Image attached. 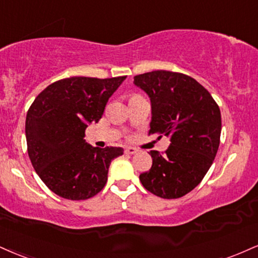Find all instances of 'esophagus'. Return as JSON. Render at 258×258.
<instances>
[{
    "instance_id": "obj_1",
    "label": "esophagus",
    "mask_w": 258,
    "mask_h": 258,
    "mask_svg": "<svg viewBox=\"0 0 258 258\" xmlns=\"http://www.w3.org/2000/svg\"><path fill=\"white\" fill-rule=\"evenodd\" d=\"M138 150L136 148H132V147H127L125 148V154H128V155H133V154H137Z\"/></svg>"
}]
</instances>
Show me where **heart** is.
<instances>
[{"label": "heart", "mask_w": 258, "mask_h": 258, "mask_svg": "<svg viewBox=\"0 0 258 258\" xmlns=\"http://www.w3.org/2000/svg\"><path fill=\"white\" fill-rule=\"evenodd\" d=\"M136 96H137V95H136ZM133 97H135V96H133Z\"/></svg>", "instance_id": "1"}]
</instances>
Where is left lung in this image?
<instances>
[{
  "label": "left lung",
  "instance_id": "1",
  "mask_svg": "<svg viewBox=\"0 0 258 258\" xmlns=\"http://www.w3.org/2000/svg\"><path fill=\"white\" fill-rule=\"evenodd\" d=\"M133 84L151 102L150 135L170 138L166 153L151 150L153 166L139 175L142 185L161 198L185 196L212 167L220 144L221 113L212 95L182 73L153 71Z\"/></svg>",
  "mask_w": 258,
  "mask_h": 258
}]
</instances>
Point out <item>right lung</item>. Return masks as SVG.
Listing matches in <instances>:
<instances>
[{"label": "right lung", "mask_w": 258, "mask_h": 258, "mask_svg": "<svg viewBox=\"0 0 258 258\" xmlns=\"http://www.w3.org/2000/svg\"><path fill=\"white\" fill-rule=\"evenodd\" d=\"M126 77H72L50 84L26 115L27 153L42 181L66 200H88L104 187L110 162L122 148H95L85 130L98 122L110 96Z\"/></svg>", "instance_id": "1"}]
</instances>
